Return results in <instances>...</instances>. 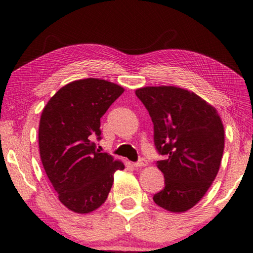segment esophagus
I'll return each mask as SVG.
<instances>
[{
	"label": "esophagus",
	"instance_id": "esophagus-1",
	"mask_svg": "<svg viewBox=\"0 0 253 253\" xmlns=\"http://www.w3.org/2000/svg\"><path fill=\"white\" fill-rule=\"evenodd\" d=\"M147 166V160L145 158H140L138 162L134 163V167H144Z\"/></svg>",
	"mask_w": 253,
	"mask_h": 253
}]
</instances>
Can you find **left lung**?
<instances>
[{"label":"left lung","mask_w":253,"mask_h":253,"mask_svg":"<svg viewBox=\"0 0 253 253\" xmlns=\"http://www.w3.org/2000/svg\"><path fill=\"white\" fill-rule=\"evenodd\" d=\"M136 96L154 124L157 167L165 187L153 199L172 212L192 208L219 171L224 130L217 111L198 95L174 86L144 87Z\"/></svg>","instance_id":"left-lung-1"}]
</instances>
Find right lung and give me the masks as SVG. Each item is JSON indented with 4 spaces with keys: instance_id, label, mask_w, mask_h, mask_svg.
I'll return each mask as SVG.
<instances>
[{
    "instance_id": "right-lung-1",
    "label": "right lung",
    "mask_w": 253,
    "mask_h": 253,
    "mask_svg": "<svg viewBox=\"0 0 253 253\" xmlns=\"http://www.w3.org/2000/svg\"><path fill=\"white\" fill-rule=\"evenodd\" d=\"M123 93L111 82L80 80L62 87L43 109L41 160L59 201L74 212L88 213L102 206L114 172L125 168L95 144L102 139L100 118Z\"/></svg>"
}]
</instances>
